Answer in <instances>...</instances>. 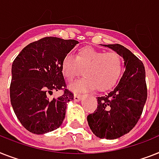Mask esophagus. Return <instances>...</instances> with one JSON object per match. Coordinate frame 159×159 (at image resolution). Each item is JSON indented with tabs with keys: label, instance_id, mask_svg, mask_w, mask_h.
Listing matches in <instances>:
<instances>
[{
	"label": "esophagus",
	"instance_id": "obj_1",
	"mask_svg": "<svg viewBox=\"0 0 159 159\" xmlns=\"http://www.w3.org/2000/svg\"><path fill=\"white\" fill-rule=\"evenodd\" d=\"M82 95H77V94H76L75 95H74V100H75V101H80V100H82Z\"/></svg>",
	"mask_w": 159,
	"mask_h": 159
}]
</instances>
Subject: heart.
Instances as JSON below:
<instances>
[{"label": "heart", "instance_id": "b5f03b06", "mask_svg": "<svg viewBox=\"0 0 159 159\" xmlns=\"http://www.w3.org/2000/svg\"><path fill=\"white\" fill-rule=\"evenodd\" d=\"M62 73L68 82L82 75L85 77L71 84L73 91H86L96 88L105 91L115 86L122 73V58L116 52L103 50L86 46L80 49L77 55L68 54L61 64Z\"/></svg>", "mask_w": 159, "mask_h": 159}]
</instances>
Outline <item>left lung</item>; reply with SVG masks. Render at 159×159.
Masks as SVG:
<instances>
[{
  "label": "left lung",
  "instance_id": "left-lung-1",
  "mask_svg": "<svg viewBox=\"0 0 159 159\" xmlns=\"http://www.w3.org/2000/svg\"><path fill=\"white\" fill-rule=\"evenodd\" d=\"M104 46L123 58L126 70L113 91L97 97V109L87 116V122L97 137L113 140L128 133L138 122L147 100V86L141 60L122 45Z\"/></svg>",
  "mask_w": 159,
  "mask_h": 159
}]
</instances>
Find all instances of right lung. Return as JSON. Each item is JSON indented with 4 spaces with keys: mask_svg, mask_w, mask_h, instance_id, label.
<instances>
[{
    "mask_svg": "<svg viewBox=\"0 0 159 159\" xmlns=\"http://www.w3.org/2000/svg\"><path fill=\"white\" fill-rule=\"evenodd\" d=\"M78 44L76 40L47 37L25 46L13 62L10 102L17 118L28 131L45 134L56 130L65 117L73 94L66 89L62 60ZM64 94L50 98L54 91Z\"/></svg>",
    "mask_w": 159,
    "mask_h": 159,
    "instance_id": "obj_1",
    "label": "right lung"
}]
</instances>
